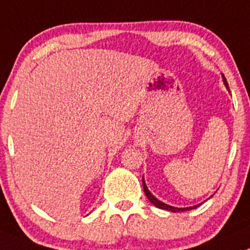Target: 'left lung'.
Listing matches in <instances>:
<instances>
[{
	"label": "left lung",
	"mask_w": 250,
	"mask_h": 250,
	"mask_svg": "<svg viewBox=\"0 0 250 250\" xmlns=\"http://www.w3.org/2000/svg\"><path fill=\"white\" fill-rule=\"evenodd\" d=\"M222 78H224V83L225 85H226L227 90L229 91V84H227V81L226 78H225V76L222 74ZM143 188H144V193L145 195L147 197V199L150 200V202L152 203V204L155 205L156 208H159V209H164V210H168V211H172V212H181V211H187V210H192V209H195L197 207H199V205H195V207H189V208H174V207H171V205H167L165 204V203L160 202L159 199H156V198L154 197V195L150 193V190L147 189L146 184H145V181H144V177H143Z\"/></svg>",
	"instance_id": "left-lung-1"
}]
</instances>
